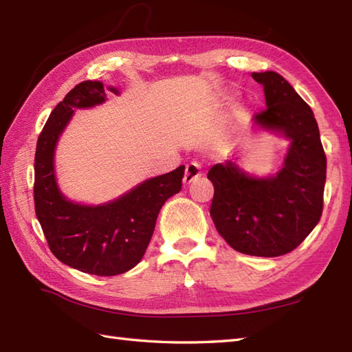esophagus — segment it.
Returning <instances> with one entry per match:
<instances>
[{
    "label": "esophagus",
    "instance_id": "obj_1",
    "mask_svg": "<svg viewBox=\"0 0 352 352\" xmlns=\"http://www.w3.org/2000/svg\"><path fill=\"white\" fill-rule=\"evenodd\" d=\"M201 175H203V170H201L199 164L198 163H189L188 166H186L183 183L184 184H190L192 182H195L197 178H199Z\"/></svg>",
    "mask_w": 352,
    "mask_h": 352
}]
</instances>
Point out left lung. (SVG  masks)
Listing matches in <instances>:
<instances>
[{"label":"left lung","instance_id":"left-lung-1","mask_svg":"<svg viewBox=\"0 0 352 352\" xmlns=\"http://www.w3.org/2000/svg\"><path fill=\"white\" fill-rule=\"evenodd\" d=\"M263 86L266 110L252 118L254 133H271L289 142L275 174L246 172L236 151L210 168L214 195L210 216L231 248L256 257L294 251L322 214L327 157L309 104L274 71L252 72Z\"/></svg>","mask_w":352,"mask_h":352}]
</instances>
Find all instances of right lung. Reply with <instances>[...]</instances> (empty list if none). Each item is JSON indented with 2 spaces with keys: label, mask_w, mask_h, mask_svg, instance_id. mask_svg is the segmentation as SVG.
<instances>
[{
  "label": "right lung",
  "mask_w": 352,
  "mask_h": 352,
  "mask_svg": "<svg viewBox=\"0 0 352 352\" xmlns=\"http://www.w3.org/2000/svg\"><path fill=\"white\" fill-rule=\"evenodd\" d=\"M115 86L83 81L51 111L37 139L34 155V208L51 252L85 274L111 276L130 271L144 257L155 221L166 199L182 190L184 164L134 186L107 203H76L58 188L56 148L77 109L106 102Z\"/></svg>",
  "instance_id": "add662e5"
}]
</instances>
